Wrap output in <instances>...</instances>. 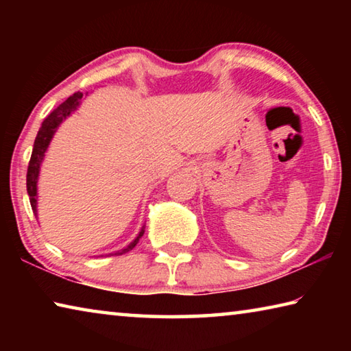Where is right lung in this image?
I'll return each instance as SVG.
<instances>
[{"label":"right lung","mask_w":351,"mask_h":351,"mask_svg":"<svg viewBox=\"0 0 351 351\" xmlns=\"http://www.w3.org/2000/svg\"><path fill=\"white\" fill-rule=\"evenodd\" d=\"M82 97H83L82 93H74L73 96H69L62 105H58L57 108L45 119L43 123H41V127L37 133V138H35L31 161H29V167H27V176H26L27 195H29V201H31L35 217H37V182H38V175H40V165L43 162L45 153L47 150V147H49L52 138H54L57 128L60 127V123L71 114V112L77 110V106H79L82 102ZM142 235H144V228L141 229L139 235L136 237V239L130 243L127 247H123L122 251H117L114 255L132 251V249L138 245V241Z\"/></svg>","instance_id":"1"}]
</instances>
